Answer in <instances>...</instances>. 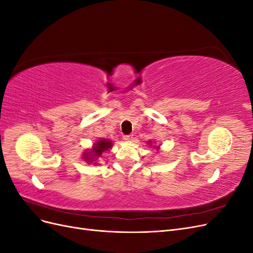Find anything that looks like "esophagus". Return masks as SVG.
<instances>
[{
	"mask_svg": "<svg viewBox=\"0 0 253 253\" xmlns=\"http://www.w3.org/2000/svg\"><path fill=\"white\" fill-rule=\"evenodd\" d=\"M124 139L126 141H131L133 139V135L132 134H128V135H125L124 136Z\"/></svg>",
	"mask_w": 253,
	"mask_h": 253,
	"instance_id": "1",
	"label": "esophagus"
}]
</instances>
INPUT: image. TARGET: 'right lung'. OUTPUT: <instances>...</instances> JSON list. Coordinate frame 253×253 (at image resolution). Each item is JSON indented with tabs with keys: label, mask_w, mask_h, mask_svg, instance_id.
Returning <instances> with one entry per match:
<instances>
[{
	"label": "right lung",
	"mask_w": 253,
	"mask_h": 253,
	"mask_svg": "<svg viewBox=\"0 0 253 253\" xmlns=\"http://www.w3.org/2000/svg\"><path fill=\"white\" fill-rule=\"evenodd\" d=\"M111 147H112V141L108 139L99 140L94 144L93 149H91L89 152H85V154H84V159H85L87 163H93L95 162V159H97V157L101 156L102 153L104 151H108Z\"/></svg>",
	"instance_id": "right-lung-1"
}]
</instances>
